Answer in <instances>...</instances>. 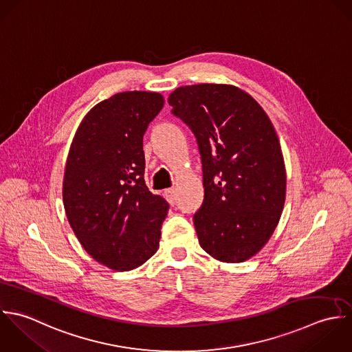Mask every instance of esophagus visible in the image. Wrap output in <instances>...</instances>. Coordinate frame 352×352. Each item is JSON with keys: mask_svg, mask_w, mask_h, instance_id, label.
Listing matches in <instances>:
<instances>
[{"mask_svg": "<svg viewBox=\"0 0 352 352\" xmlns=\"http://www.w3.org/2000/svg\"><path fill=\"white\" fill-rule=\"evenodd\" d=\"M164 196L167 197V200L170 201V203H174L175 201V189H167L166 192H164Z\"/></svg>", "mask_w": 352, "mask_h": 352, "instance_id": "obj_1", "label": "esophagus"}]
</instances>
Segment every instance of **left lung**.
<instances>
[{
  "label": "left lung",
  "mask_w": 352,
  "mask_h": 352,
  "mask_svg": "<svg viewBox=\"0 0 352 352\" xmlns=\"http://www.w3.org/2000/svg\"><path fill=\"white\" fill-rule=\"evenodd\" d=\"M193 132L203 164L204 201L193 221L200 246L223 263H243L274 234L285 200V168L275 128L245 91L195 84L168 96Z\"/></svg>",
  "instance_id": "left-lung-1"
}]
</instances>
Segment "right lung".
<instances>
[{
	"instance_id": "obj_1",
	"label": "right lung",
	"mask_w": 352,
	"mask_h": 352,
	"mask_svg": "<svg viewBox=\"0 0 352 352\" xmlns=\"http://www.w3.org/2000/svg\"><path fill=\"white\" fill-rule=\"evenodd\" d=\"M164 99L126 91L82 118L65 166L63 199L77 239L98 263L131 271L151 258L168 203L144 181L142 138Z\"/></svg>"
}]
</instances>
